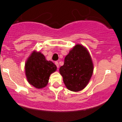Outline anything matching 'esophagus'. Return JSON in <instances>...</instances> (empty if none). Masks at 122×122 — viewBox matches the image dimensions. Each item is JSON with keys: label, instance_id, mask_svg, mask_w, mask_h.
<instances>
[{"label": "esophagus", "instance_id": "34e87169", "mask_svg": "<svg viewBox=\"0 0 122 122\" xmlns=\"http://www.w3.org/2000/svg\"><path fill=\"white\" fill-rule=\"evenodd\" d=\"M55 64H56V65L57 66V68H59V62H55Z\"/></svg>", "mask_w": 122, "mask_h": 122}]
</instances>
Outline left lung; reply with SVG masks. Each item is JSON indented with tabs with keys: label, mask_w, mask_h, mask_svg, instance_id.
<instances>
[{
	"label": "left lung",
	"mask_w": 122,
	"mask_h": 122,
	"mask_svg": "<svg viewBox=\"0 0 122 122\" xmlns=\"http://www.w3.org/2000/svg\"><path fill=\"white\" fill-rule=\"evenodd\" d=\"M94 71V65L89 51L84 46L77 44L65 58L64 65L59 69L67 89L78 92L89 83Z\"/></svg>",
	"instance_id": "obj_1"
}]
</instances>
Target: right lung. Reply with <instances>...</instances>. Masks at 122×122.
<instances>
[{"label": "right lung", "mask_w": 122, "mask_h": 122, "mask_svg": "<svg viewBox=\"0 0 122 122\" xmlns=\"http://www.w3.org/2000/svg\"><path fill=\"white\" fill-rule=\"evenodd\" d=\"M57 70V66L51 61H48L40 51H33L25 65L27 81L36 88H45L48 83L50 76Z\"/></svg>", "instance_id": "obj_1"}]
</instances>
